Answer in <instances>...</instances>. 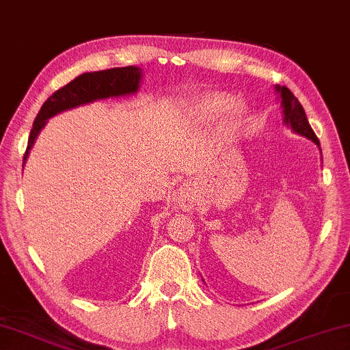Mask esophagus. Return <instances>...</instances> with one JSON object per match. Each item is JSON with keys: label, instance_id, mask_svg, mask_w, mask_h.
Listing matches in <instances>:
<instances>
[{"label": "esophagus", "instance_id": "obj_1", "mask_svg": "<svg viewBox=\"0 0 350 350\" xmlns=\"http://www.w3.org/2000/svg\"><path fill=\"white\" fill-rule=\"evenodd\" d=\"M176 202L185 211H190L195 206V195H193V190L189 185L180 187V190L176 193Z\"/></svg>", "mask_w": 350, "mask_h": 350}]
</instances>
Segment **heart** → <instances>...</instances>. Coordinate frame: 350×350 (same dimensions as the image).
I'll use <instances>...</instances> for the list:
<instances>
[{
  "mask_svg": "<svg viewBox=\"0 0 350 350\" xmlns=\"http://www.w3.org/2000/svg\"><path fill=\"white\" fill-rule=\"evenodd\" d=\"M228 103L226 98H221V97H207V98H201V100L196 102V111L198 114H201V116H212L213 113H217L218 109L221 107H225Z\"/></svg>",
  "mask_w": 350,
  "mask_h": 350,
  "instance_id": "b5f03b06",
  "label": "heart"
}]
</instances>
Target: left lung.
Wrapping results in <instances>:
<instances>
[{
	"label": "left lung",
	"mask_w": 350,
	"mask_h": 350,
	"mask_svg": "<svg viewBox=\"0 0 350 350\" xmlns=\"http://www.w3.org/2000/svg\"><path fill=\"white\" fill-rule=\"evenodd\" d=\"M276 91L281 94V107H283L284 113V122L294 130V132L304 135V137L310 138L316 144H319L314 130L311 129V125L306 119L305 109L301 107V103L297 100V97L292 94L286 86H276Z\"/></svg>",
	"instance_id": "8db88e82"
}]
</instances>
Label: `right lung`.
Instances as JSON below:
<instances>
[{"label": "right lung", "mask_w": 350, "mask_h": 350, "mask_svg": "<svg viewBox=\"0 0 350 350\" xmlns=\"http://www.w3.org/2000/svg\"><path fill=\"white\" fill-rule=\"evenodd\" d=\"M139 80H142V69L135 66H127L98 72H86V74L78 75L75 80L67 83L66 86L59 88L58 91H55L46 98L34 119L23 161L28 159L31 146L34 144L39 132L44 129L46 119L64 111V109L90 103L97 100V98L118 97L137 92Z\"/></svg>", "instance_id": "1"}]
</instances>
